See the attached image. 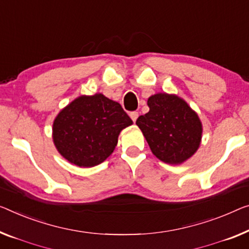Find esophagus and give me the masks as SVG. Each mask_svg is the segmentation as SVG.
<instances>
[{
    "mask_svg": "<svg viewBox=\"0 0 249 249\" xmlns=\"http://www.w3.org/2000/svg\"><path fill=\"white\" fill-rule=\"evenodd\" d=\"M129 116H131L132 121L135 123L136 120H137V117H139V113H137V112H132L131 114H129Z\"/></svg>",
    "mask_w": 249,
    "mask_h": 249,
    "instance_id": "esophagus-1",
    "label": "esophagus"
}]
</instances>
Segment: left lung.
<instances>
[{
    "instance_id": "obj_1",
    "label": "left lung",
    "mask_w": 249,
    "mask_h": 249,
    "mask_svg": "<svg viewBox=\"0 0 249 249\" xmlns=\"http://www.w3.org/2000/svg\"><path fill=\"white\" fill-rule=\"evenodd\" d=\"M150 110L137 118L155 157L169 164H181L200 146L202 124L194 109L177 95L159 92L147 99Z\"/></svg>"
}]
</instances>
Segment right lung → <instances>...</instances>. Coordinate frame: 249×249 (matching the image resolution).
I'll list each match as a JSON object with an SVG mask.
<instances>
[{"label":"right lung","mask_w":249,"mask_h":249,"mask_svg":"<svg viewBox=\"0 0 249 249\" xmlns=\"http://www.w3.org/2000/svg\"><path fill=\"white\" fill-rule=\"evenodd\" d=\"M132 124L117 102L103 94L80 96L54 118L53 139L67 161L91 168L113 153L121 131Z\"/></svg>","instance_id":"1"}]
</instances>
